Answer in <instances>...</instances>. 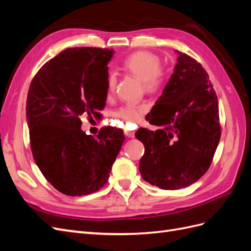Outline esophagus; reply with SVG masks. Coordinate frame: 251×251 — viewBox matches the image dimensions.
I'll return each instance as SVG.
<instances>
[{"label":"esophagus","instance_id":"34e87169","mask_svg":"<svg viewBox=\"0 0 251 251\" xmlns=\"http://www.w3.org/2000/svg\"><path fill=\"white\" fill-rule=\"evenodd\" d=\"M125 134H126V137H128V138H133V137H135V132L134 131H126L125 132Z\"/></svg>","mask_w":251,"mask_h":251}]
</instances>
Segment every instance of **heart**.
<instances>
[{
	"mask_svg": "<svg viewBox=\"0 0 251 251\" xmlns=\"http://www.w3.org/2000/svg\"><path fill=\"white\" fill-rule=\"evenodd\" d=\"M123 68L126 72L135 75L142 80V86L148 92H157L163 85L164 73L161 69V60L157 55L147 51H137L126 56L123 62ZM116 75L110 72L105 79L107 91L113 92L116 87ZM146 104L143 103H126L121 105L114 114L117 118L123 119L126 123H136L146 111Z\"/></svg>",
	"mask_w": 251,
	"mask_h": 251,
	"instance_id": "heart-1",
	"label": "heart"
}]
</instances>
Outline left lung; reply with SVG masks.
<instances>
[{
  "label": "left lung",
  "mask_w": 251,
  "mask_h": 251,
  "mask_svg": "<svg viewBox=\"0 0 251 251\" xmlns=\"http://www.w3.org/2000/svg\"><path fill=\"white\" fill-rule=\"evenodd\" d=\"M176 53L174 73L147 115L159 128L136 132L144 146L142 178L170 191L195 183L207 172L221 137L218 97L207 72L195 58Z\"/></svg>",
  "instance_id": "8db88e82"
}]
</instances>
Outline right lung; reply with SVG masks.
<instances>
[{
    "instance_id": "1",
    "label": "right lung",
    "mask_w": 251,
    "mask_h": 251,
    "mask_svg": "<svg viewBox=\"0 0 251 251\" xmlns=\"http://www.w3.org/2000/svg\"><path fill=\"white\" fill-rule=\"evenodd\" d=\"M113 49L68 48L37 71L27 95L30 147L49 183L77 197L100 189L125 141L121 128L104 126L97 137L81 131L82 114L100 118L107 100Z\"/></svg>"
}]
</instances>
